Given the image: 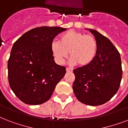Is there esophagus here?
<instances>
[{
  "label": "esophagus",
  "mask_w": 128,
  "mask_h": 128,
  "mask_svg": "<svg viewBox=\"0 0 128 128\" xmlns=\"http://www.w3.org/2000/svg\"><path fill=\"white\" fill-rule=\"evenodd\" d=\"M66 72H72V69H70V68H66Z\"/></svg>",
  "instance_id": "1"
}]
</instances>
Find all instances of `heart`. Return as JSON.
I'll list each match as a JSON object with an SVG mask.
<instances>
[{
  "label": "heart",
  "instance_id": "obj_1",
  "mask_svg": "<svg viewBox=\"0 0 128 128\" xmlns=\"http://www.w3.org/2000/svg\"><path fill=\"white\" fill-rule=\"evenodd\" d=\"M50 48L58 64H64L69 52L70 64L86 66L95 58L98 43L93 36L71 30L61 36L60 42L53 41Z\"/></svg>",
  "mask_w": 128,
  "mask_h": 128
}]
</instances>
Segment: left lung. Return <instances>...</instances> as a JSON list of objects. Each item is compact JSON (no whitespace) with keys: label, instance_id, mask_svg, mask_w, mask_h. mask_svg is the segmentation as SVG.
Returning a JSON list of instances; mask_svg holds the SVG:
<instances>
[{"label":"left lung","instance_id":"1","mask_svg":"<svg viewBox=\"0 0 128 128\" xmlns=\"http://www.w3.org/2000/svg\"><path fill=\"white\" fill-rule=\"evenodd\" d=\"M88 30L97 41V54L90 64L74 69L72 88L80 102L95 106L105 104L116 94L122 68L120 54L111 41L95 30Z\"/></svg>","mask_w":128,"mask_h":128}]
</instances>
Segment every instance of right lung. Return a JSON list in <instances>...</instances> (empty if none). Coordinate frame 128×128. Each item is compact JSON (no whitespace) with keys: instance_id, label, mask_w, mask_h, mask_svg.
Wrapping results in <instances>:
<instances>
[{"instance_id":"obj_1","label":"right lung","mask_w":128,"mask_h":128,"mask_svg":"<svg viewBox=\"0 0 128 128\" xmlns=\"http://www.w3.org/2000/svg\"><path fill=\"white\" fill-rule=\"evenodd\" d=\"M66 30L37 27L13 44L8 60L9 85L24 103L39 105L48 101L66 74V68L55 63L50 48L54 38Z\"/></svg>"}]
</instances>
